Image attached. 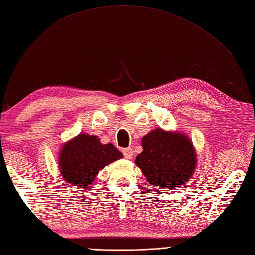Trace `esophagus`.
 Returning <instances> with one entry per match:
<instances>
[{
    "mask_svg": "<svg viewBox=\"0 0 255 255\" xmlns=\"http://www.w3.org/2000/svg\"><path fill=\"white\" fill-rule=\"evenodd\" d=\"M123 153H124L125 158H126V159H131L132 154H133V151H132L131 148H125V149H123Z\"/></svg>",
    "mask_w": 255,
    "mask_h": 255,
    "instance_id": "obj_1",
    "label": "esophagus"
}]
</instances>
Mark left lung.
Returning a JSON list of instances; mask_svg holds the SVG:
<instances>
[{
    "mask_svg": "<svg viewBox=\"0 0 255 255\" xmlns=\"http://www.w3.org/2000/svg\"><path fill=\"white\" fill-rule=\"evenodd\" d=\"M142 152L134 163L151 185L175 189L191 180L197 165L192 140L183 132L154 130L142 137Z\"/></svg>",
    "mask_w": 255,
    "mask_h": 255,
    "instance_id": "1",
    "label": "left lung"
}]
</instances>
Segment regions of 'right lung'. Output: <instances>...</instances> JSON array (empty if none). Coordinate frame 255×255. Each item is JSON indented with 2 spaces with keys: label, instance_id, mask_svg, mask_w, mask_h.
Here are the masks:
<instances>
[{
  "label": "right lung",
  "instance_id": "obj_1",
  "mask_svg": "<svg viewBox=\"0 0 255 255\" xmlns=\"http://www.w3.org/2000/svg\"><path fill=\"white\" fill-rule=\"evenodd\" d=\"M121 158L122 152L114 144H103L97 136L82 132L61 147L59 171L66 182L85 188L93 184L101 170Z\"/></svg>",
  "mask_w": 255,
  "mask_h": 255
}]
</instances>
